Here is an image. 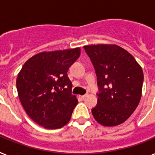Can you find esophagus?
Returning <instances> with one entry per match:
<instances>
[{"mask_svg":"<svg viewBox=\"0 0 155 155\" xmlns=\"http://www.w3.org/2000/svg\"><path fill=\"white\" fill-rule=\"evenodd\" d=\"M86 97H87V95H80V96H79V98H81V100H84V99L86 98Z\"/></svg>","mask_w":155,"mask_h":155,"instance_id":"1","label":"esophagus"}]
</instances>
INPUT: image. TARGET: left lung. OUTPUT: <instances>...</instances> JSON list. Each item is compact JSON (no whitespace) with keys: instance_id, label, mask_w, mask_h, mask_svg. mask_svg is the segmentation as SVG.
Segmentation results:
<instances>
[{"instance_id":"1","label":"left lung","mask_w":155,"mask_h":155,"mask_svg":"<svg viewBox=\"0 0 155 155\" xmlns=\"http://www.w3.org/2000/svg\"><path fill=\"white\" fill-rule=\"evenodd\" d=\"M97 74L98 104L94 117L104 127L126 121L140 101L144 74L127 50L115 44L84 46Z\"/></svg>"}]
</instances>
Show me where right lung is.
Instances as JSON below:
<instances>
[{
  "mask_svg": "<svg viewBox=\"0 0 155 155\" xmlns=\"http://www.w3.org/2000/svg\"><path fill=\"white\" fill-rule=\"evenodd\" d=\"M80 55V48L42 51L24 64L17 91L24 109L37 124L58 129L69 122L78 100L71 94L67 71Z\"/></svg>",
  "mask_w": 155,
  "mask_h": 155,
  "instance_id": "obj_1",
  "label": "right lung"
}]
</instances>
